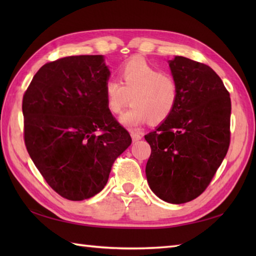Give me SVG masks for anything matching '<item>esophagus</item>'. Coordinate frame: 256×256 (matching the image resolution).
I'll return each mask as SVG.
<instances>
[{
    "label": "esophagus",
    "instance_id": "1",
    "mask_svg": "<svg viewBox=\"0 0 256 256\" xmlns=\"http://www.w3.org/2000/svg\"><path fill=\"white\" fill-rule=\"evenodd\" d=\"M131 136H132L133 142H136V140H140V138H143L142 134L136 132V131H132V132H131Z\"/></svg>",
    "mask_w": 256,
    "mask_h": 256
}]
</instances>
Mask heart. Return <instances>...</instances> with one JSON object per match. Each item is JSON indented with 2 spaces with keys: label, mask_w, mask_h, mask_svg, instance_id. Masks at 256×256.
Listing matches in <instances>:
<instances>
[{
  "label": "heart",
  "mask_w": 256,
  "mask_h": 256,
  "mask_svg": "<svg viewBox=\"0 0 256 256\" xmlns=\"http://www.w3.org/2000/svg\"><path fill=\"white\" fill-rule=\"evenodd\" d=\"M120 80L108 79L104 84L108 110L121 113L120 122L128 128L150 122L160 124L170 118L179 100V86L170 74H162L143 58H133L120 68Z\"/></svg>",
  "instance_id": "heart-1"
}]
</instances>
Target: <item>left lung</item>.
Here are the masks:
<instances>
[{
	"label": "left lung",
	"instance_id": "obj_1",
	"mask_svg": "<svg viewBox=\"0 0 256 256\" xmlns=\"http://www.w3.org/2000/svg\"><path fill=\"white\" fill-rule=\"evenodd\" d=\"M170 67L179 86L178 104L145 135L152 148L145 172L157 197L179 204L204 192L228 153L231 99L206 64L176 56Z\"/></svg>",
	"mask_w": 256,
	"mask_h": 256
}]
</instances>
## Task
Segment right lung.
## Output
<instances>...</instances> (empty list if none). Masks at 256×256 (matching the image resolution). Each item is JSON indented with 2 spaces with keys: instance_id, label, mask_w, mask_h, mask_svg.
<instances>
[{
  "instance_id": "add662e5",
  "label": "right lung",
  "mask_w": 256,
  "mask_h": 256,
  "mask_svg": "<svg viewBox=\"0 0 256 256\" xmlns=\"http://www.w3.org/2000/svg\"><path fill=\"white\" fill-rule=\"evenodd\" d=\"M108 76L101 55L64 57L38 70L23 96L26 150L46 182L68 200L100 192L132 143L106 108Z\"/></svg>"
}]
</instances>
